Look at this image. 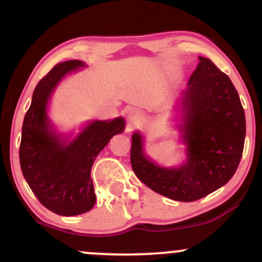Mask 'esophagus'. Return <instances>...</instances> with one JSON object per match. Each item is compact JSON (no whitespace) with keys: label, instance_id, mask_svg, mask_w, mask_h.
<instances>
[{"label":"esophagus","instance_id":"obj_1","mask_svg":"<svg viewBox=\"0 0 262 262\" xmlns=\"http://www.w3.org/2000/svg\"><path fill=\"white\" fill-rule=\"evenodd\" d=\"M143 118H144V112L140 110H137V108L132 110L130 113H129V121L133 123V124L139 123Z\"/></svg>","mask_w":262,"mask_h":262}]
</instances>
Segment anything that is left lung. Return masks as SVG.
I'll list each match as a JSON object with an SVG mask.
<instances>
[{
    "label": "left lung",
    "mask_w": 262,
    "mask_h": 262,
    "mask_svg": "<svg viewBox=\"0 0 262 262\" xmlns=\"http://www.w3.org/2000/svg\"><path fill=\"white\" fill-rule=\"evenodd\" d=\"M187 161L177 169L152 164L144 155L141 137L133 134L130 164L141 182L171 200L193 202L224 186L242 160L245 114L228 75L200 56L183 92Z\"/></svg>",
    "instance_id": "obj_1"
}]
</instances>
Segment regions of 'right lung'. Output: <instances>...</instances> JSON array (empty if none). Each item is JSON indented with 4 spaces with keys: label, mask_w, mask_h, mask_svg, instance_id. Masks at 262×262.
Segmentation results:
<instances>
[{
    "label": "right lung",
    "mask_w": 262,
    "mask_h": 262,
    "mask_svg": "<svg viewBox=\"0 0 262 262\" xmlns=\"http://www.w3.org/2000/svg\"><path fill=\"white\" fill-rule=\"evenodd\" d=\"M83 66L79 60L55 65L38 82L22 127L19 162L27 183L45 208L59 215H77L95 206L91 167L124 119L95 121L76 139L65 144L49 130L47 103L66 74Z\"/></svg>",
    "instance_id": "1"
}]
</instances>
